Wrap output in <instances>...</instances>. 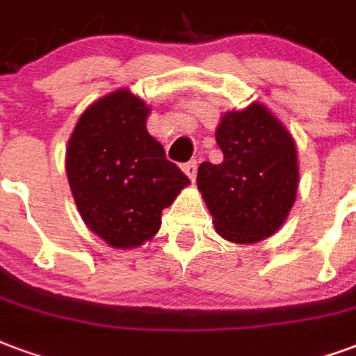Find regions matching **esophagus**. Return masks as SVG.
Returning <instances> with one entry per match:
<instances>
[{
    "label": "esophagus",
    "mask_w": 356,
    "mask_h": 356,
    "mask_svg": "<svg viewBox=\"0 0 356 356\" xmlns=\"http://www.w3.org/2000/svg\"><path fill=\"white\" fill-rule=\"evenodd\" d=\"M184 172H186V175L189 176V178H191V181L195 180V176H197V161H189V163H186V165H184Z\"/></svg>",
    "instance_id": "1"
}]
</instances>
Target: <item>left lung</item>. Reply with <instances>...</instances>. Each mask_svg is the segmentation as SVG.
Masks as SVG:
<instances>
[{
    "label": "left lung",
    "mask_w": 356,
    "mask_h": 356,
    "mask_svg": "<svg viewBox=\"0 0 356 356\" xmlns=\"http://www.w3.org/2000/svg\"><path fill=\"white\" fill-rule=\"evenodd\" d=\"M216 142L224 161H204L197 172L216 232L237 245L271 237L294 207L300 184L292 134L264 104L254 102L224 113Z\"/></svg>",
    "instance_id": "1"
}]
</instances>
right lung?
Instances as JSON below:
<instances>
[{"instance_id": "1", "label": "right lung", "mask_w": 356, "mask_h": 356, "mask_svg": "<svg viewBox=\"0 0 356 356\" xmlns=\"http://www.w3.org/2000/svg\"><path fill=\"white\" fill-rule=\"evenodd\" d=\"M149 108L129 89L90 104L70 136V189L90 232L113 248H134L159 232L161 212L189 178L147 132Z\"/></svg>"}]
</instances>
